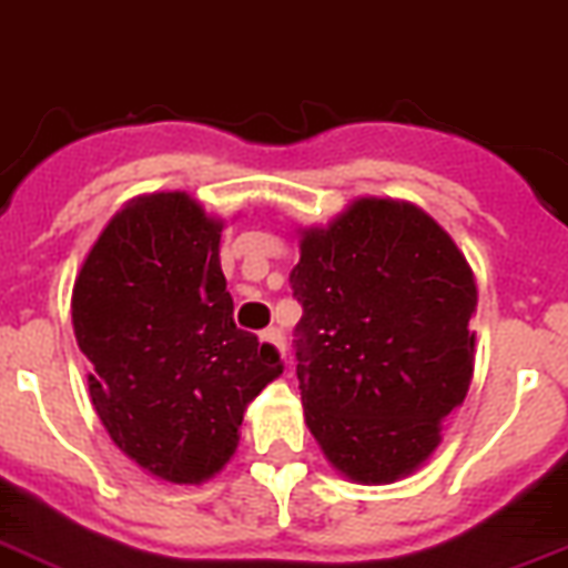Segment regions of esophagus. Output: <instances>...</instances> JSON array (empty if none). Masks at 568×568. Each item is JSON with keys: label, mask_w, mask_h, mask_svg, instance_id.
Listing matches in <instances>:
<instances>
[{"label": "esophagus", "mask_w": 568, "mask_h": 568, "mask_svg": "<svg viewBox=\"0 0 568 568\" xmlns=\"http://www.w3.org/2000/svg\"><path fill=\"white\" fill-rule=\"evenodd\" d=\"M260 341H262V346H265L268 352H274V355H280V357L285 355L283 335H280V328H265V332L260 335Z\"/></svg>", "instance_id": "34e87169"}]
</instances>
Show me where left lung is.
<instances>
[{
	"label": "left lung",
	"instance_id": "8db88e82",
	"mask_svg": "<svg viewBox=\"0 0 568 568\" xmlns=\"http://www.w3.org/2000/svg\"><path fill=\"white\" fill-rule=\"evenodd\" d=\"M288 283L300 398L326 459L361 485L413 474L474 378L465 254L416 204L357 199L303 231Z\"/></svg>",
	"mask_w": 568,
	"mask_h": 568
}]
</instances>
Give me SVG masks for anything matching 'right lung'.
<instances>
[{"label": "right lung", "instance_id": "1", "mask_svg": "<svg viewBox=\"0 0 568 568\" xmlns=\"http://www.w3.org/2000/svg\"><path fill=\"white\" fill-rule=\"evenodd\" d=\"M222 227L187 193L138 195L109 219L71 292L100 422L164 483L225 468L247 404L283 373L280 355L233 323Z\"/></svg>", "mask_w": 568, "mask_h": 568}]
</instances>
